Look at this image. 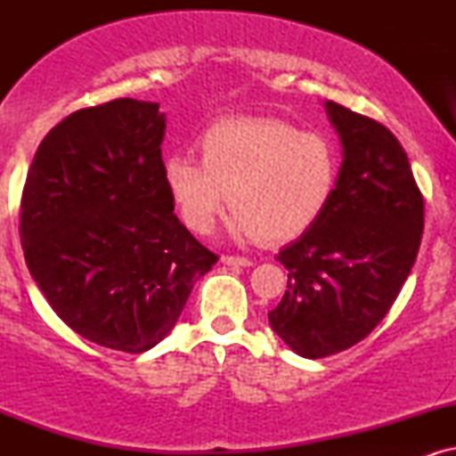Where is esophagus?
Instances as JSON below:
<instances>
[{
	"label": "esophagus",
	"mask_w": 456,
	"mask_h": 456,
	"mask_svg": "<svg viewBox=\"0 0 456 456\" xmlns=\"http://www.w3.org/2000/svg\"><path fill=\"white\" fill-rule=\"evenodd\" d=\"M221 261L224 265H240V268L253 265V261H250L248 257H240V255H223Z\"/></svg>",
	"instance_id": "34e87169"
}]
</instances>
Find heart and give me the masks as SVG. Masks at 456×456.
I'll return each mask as SVG.
<instances>
[{"instance_id": "heart-1", "label": "heart", "mask_w": 456, "mask_h": 456, "mask_svg": "<svg viewBox=\"0 0 456 456\" xmlns=\"http://www.w3.org/2000/svg\"><path fill=\"white\" fill-rule=\"evenodd\" d=\"M199 160L165 162V184L182 221L208 233L232 203L229 232L242 242H287L315 224L332 201L341 156L322 130L279 118L212 124L197 139Z\"/></svg>"}]
</instances>
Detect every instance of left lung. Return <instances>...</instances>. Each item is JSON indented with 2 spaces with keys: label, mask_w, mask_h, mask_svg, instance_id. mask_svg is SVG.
I'll return each instance as SVG.
<instances>
[{
  "label": "left lung",
  "mask_w": 456,
  "mask_h": 456,
  "mask_svg": "<svg viewBox=\"0 0 456 456\" xmlns=\"http://www.w3.org/2000/svg\"><path fill=\"white\" fill-rule=\"evenodd\" d=\"M341 134L343 165L323 216L285 246L287 291L268 313L279 337L305 358L345 352L369 337L410 276L425 199L399 139L384 124L326 102Z\"/></svg>",
  "instance_id": "left-lung-1"
}]
</instances>
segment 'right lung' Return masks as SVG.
<instances>
[{"instance_id": "right-lung-1", "label": "right lung", "mask_w": 456, "mask_h": 456, "mask_svg": "<svg viewBox=\"0 0 456 456\" xmlns=\"http://www.w3.org/2000/svg\"><path fill=\"white\" fill-rule=\"evenodd\" d=\"M156 102L78 109L38 145L20 197V246L57 317L87 341L148 352L218 261L175 216Z\"/></svg>"}]
</instances>
